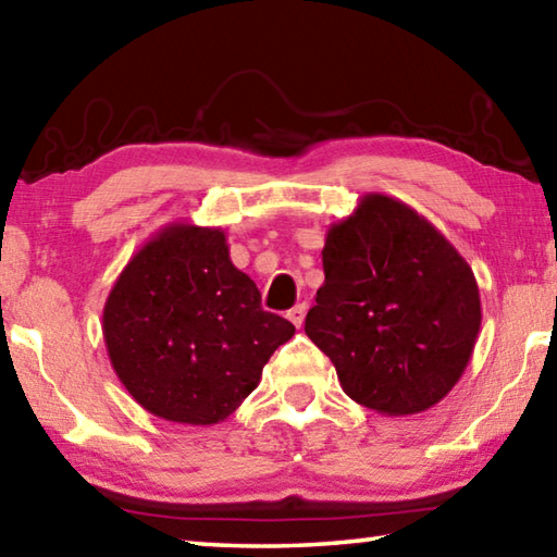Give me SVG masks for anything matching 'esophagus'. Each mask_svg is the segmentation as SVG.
<instances>
[{"label": "esophagus", "mask_w": 557, "mask_h": 557, "mask_svg": "<svg viewBox=\"0 0 557 557\" xmlns=\"http://www.w3.org/2000/svg\"><path fill=\"white\" fill-rule=\"evenodd\" d=\"M305 314H307V305H297V307H292L289 312H287V319L292 324H295L297 329L305 324Z\"/></svg>", "instance_id": "34e87169"}]
</instances>
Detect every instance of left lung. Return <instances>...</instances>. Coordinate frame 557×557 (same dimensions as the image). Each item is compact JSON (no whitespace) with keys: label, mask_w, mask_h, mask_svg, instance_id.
Segmentation results:
<instances>
[{"label":"left lung","mask_w":557,"mask_h":557,"mask_svg":"<svg viewBox=\"0 0 557 557\" xmlns=\"http://www.w3.org/2000/svg\"><path fill=\"white\" fill-rule=\"evenodd\" d=\"M324 285L305 332L332 358L344 393L381 414H414L455 388L474 351V272L408 203L366 194L334 223Z\"/></svg>","instance_id":"8db88e82"}]
</instances>
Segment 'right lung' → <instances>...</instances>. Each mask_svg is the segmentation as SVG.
I'll return each mask as SVG.
<instances>
[{
    "label": "right lung",
    "mask_w": 557,
    "mask_h": 557,
    "mask_svg": "<svg viewBox=\"0 0 557 557\" xmlns=\"http://www.w3.org/2000/svg\"><path fill=\"white\" fill-rule=\"evenodd\" d=\"M292 334L231 262L225 233L194 223H169L149 238L102 309L120 383L147 412L178 425L228 418Z\"/></svg>",
    "instance_id": "add662e5"
}]
</instances>
